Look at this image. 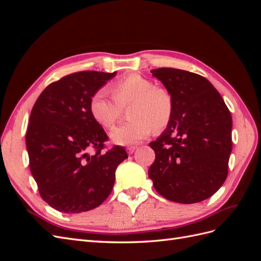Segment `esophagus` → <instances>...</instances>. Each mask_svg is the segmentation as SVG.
<instances>
[{"label": "esophagus", "instance_id": "esophagus-1", "mask_svg": "<svg viewBox=\"0 0 261 261\" xmlns=\"http://www.w3.org/2000/svg\"><path fill=\"white\" fill-rule=\"evenodd\" d=\"M137 149V147H135V146H132V147H128L127 148V152L129 153V154H132V153H134L135 152V150Z\"/></svg>", "mask_w": 261, "mask_h": 261}]
</instances>
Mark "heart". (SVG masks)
<instances>
[{
  "mask_svg": "<svg viewBox=\"0 0 261 261\" xmlns=\"http://www.w3.org/2000/svg\"><path fill=\"white\" fill-rule=\"evenodd\" d=\"M113 99L105 89H98L89 100L92 117L105 127L120 120L123 108L128 106L127 122L113 128L110 136L115 144L132 145L145 139L152 128L160 132L170 123L174 103L171 93L138 74H132L111 86Z\"/></svg>",
  "mask_w": 261,
  "mask_h": 261,
  "instance_id": "obj_1",
  "label": "heart"
}]
</instances>
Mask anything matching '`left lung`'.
Here are the masks:
<instances>
[{"label":"left lung","instance_id":"1","mask_svg":"<svg viewBox=\"0 0 261 261\" xmlns=\"http://www.w3.org/2000/svg\"><path fill=\"white\" fill-rule=\"evenodd\" d=\"M173 98L167 128L149 146L155 159L148 175L164 198L195 203L223 185L232 151V116L206 78L176 68L151 70Z\"/></svg>","mask_w":261,"mask_h":261}]
</instances>
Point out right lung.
Instances as JSON below:
<instances>
[{
  "label": "right lung",
  "instance_id": "obj_1",
  "mask_svg": "<svg viewBox=\"0 0 261 261\" xmlns=\"http://www.w3.org/2000/svg\"><path fill=\"white\" fill-rule=\"evenodd\" d=\"M115 75L69 74L46 87L31 110L30 171L41 198L55 210L80 213L100 206L112 192L117 165L128 158L121 146L102 151L108 135L89 111L92 93Z\"/></svg>",
  "mask_w": 261,
  "mask_h": 261
}]
</instances>
